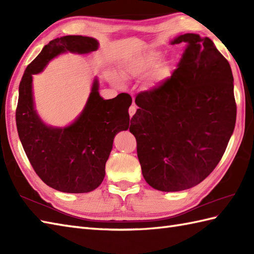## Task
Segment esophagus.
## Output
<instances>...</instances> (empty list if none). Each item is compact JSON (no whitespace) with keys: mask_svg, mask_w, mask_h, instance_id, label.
Returning <instances> with one entry per match:
<instances>
[{"mask_svg":"<svg viewBox=\"0 0 254 254\" xmlns=\"http://www.w3.org/2000/svg\"><path fill=\"white\" fill-rule=\"evenodd\" d=\"M136 110H137V107L134 104L130 108H128V115H130V117H133L134 115H135Z\"/></svg>","mask_w":254,"mask_h":254,"instance_id":"1","label":"esophagus"}]
</instances>
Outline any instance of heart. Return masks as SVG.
Instances as JSON below:
<instances>
[{
  "mask_svg": "<svg viewBox=\"0 0 254 254\" xmlns=\"http://www.w3.org/2000/svg\"><path fill=\"white\" fill-rule=\"evenodd\" d=\"M159 55L155 51H149L146 55L137 58L132 62H128L123 67V74L126 76H139L146 73L158 60Z\"/></svg>",
  "mask_w": 254,
  "mask_h": 254,
  "instance_id": "1",
  "label": "heart"
}]
</instances>
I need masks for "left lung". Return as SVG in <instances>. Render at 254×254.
<instances>
[{"label": "left lung", "mask_w": 254, "mask_h": 254, "mask_svg": "<svg viewBox=\"0 0 254 254\" xmlns=\"http://www.w3.org/2000/svg\"><path fill=\"white\" fill-rule=\"evenodd\" d=\"M186 49L171 76L135 97L130 132L142 174L159 191L190 189L209 176L234 132V76L209 38L185 34Z\"/></svg>", "instance_id": "obj_1"}]
</instances>
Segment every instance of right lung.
<instances>
[{
  "label": "right lung",
  "instance_id": "right-lung-1",
  "mask_svg": "<svg viewBox=\"0 0 254 254\" xmlns=\"http://www.w3.org/2000/svg\"><path fill=\"white\" fill-rule=\"evenodd\" d=\"M98 41L84 36H64L51 40L26 67L19 84L16 108L18 136L38 177L58 191L87 193L100 186L113 138L130 126L131 96L119 94L105 100L95 79L83 112L66 127H48L34 109L32 74L40 73L53 58L63 52L88 53Z\"/></svg>",
  "mask_w": 254,
  "mask_h": 254
}]
</instances>
